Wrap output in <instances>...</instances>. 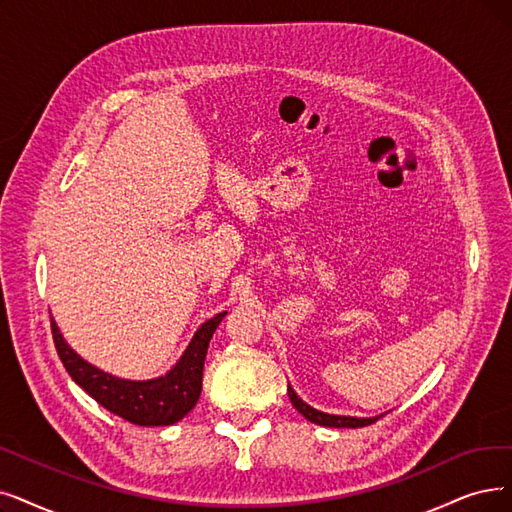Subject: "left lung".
<instances>
[{"instance_id":"left-lung-1","label":"left lung","mask_w":512,"mask_h":512,"mask_svg":"<svg viewBox=\"0 0 512 512\" xmlns=\"http://www.w3.org/2000/svg\"><path fill=\"white\" fill-rule=\"evenodd\" d=\"M288 395H290V401L292 405L296 407V410L309 420V422H315V424H321V426H332V428H359V426H367V424H374L380 416L376 418H353V416H334V414H325V412H319L315 410V407H311L309 403H304L292 386H288Z\"/></svg>"}]
</instances>
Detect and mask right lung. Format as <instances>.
<instances>
[{
  "label": "right lung",
  "instance_id": "right-lung-1",
  "mask_svg": "<svg viewBox=\"0 0 512 512\" xmlns=\"http://www.w3.org/2000/svg\"><path fill=\"white\" fill-rule=\"evenodd\" d=\"M224 315L227 311L203 323L172 370L153 380H124L98 370L71 349L54 319L52 338L69 376L105 410L138 426H170L185 418L201 395L203 361Z\"/></svg>",
  "mask_w": 512,
  "mask_h": 512
}]
</instances>
